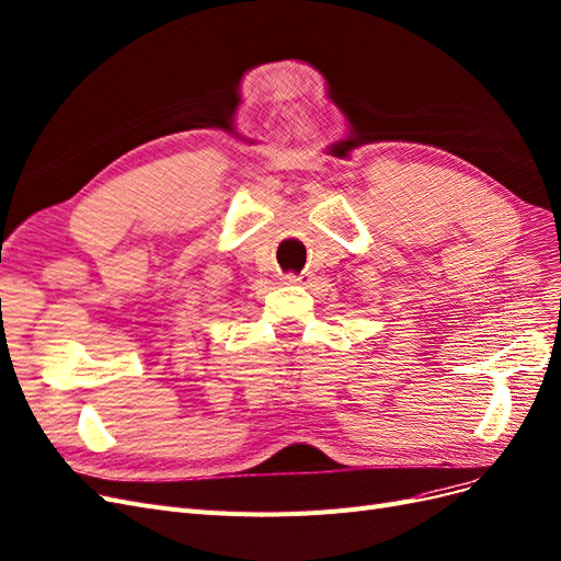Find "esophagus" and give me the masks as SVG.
I'll return each mask as SVG.
<instances>
[{"instance_id": "34e87169", "label": "esophagus", "mask_w": 561, "mask_h": 561, "mask_svg": "<svg viewBox=\"0 0 561 561\" xmlns=\"http://www.w3.org/2000/svg\"><path fill=\"white\" fill-rule=\"evenodd\" d=\"M308 280H311V276H308V274H285L283 276L285 285H306Z\"/></svg>"}]
</instances>
